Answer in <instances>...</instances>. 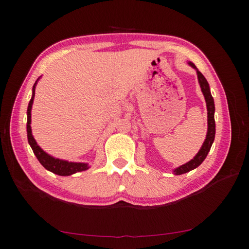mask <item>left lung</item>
<instances>
[{"label": "left lung", "mask_w": 249, "mask_h": 249, "mask_svg": "<svg viewBox=\"0 0 249 249\" xmlns=\"http://www.w3.org/2000/svg\"><path fill=\"white\" fill-rule=\"evenodd\" d=\"M189 65L191 66L192 68H194L196 70L198 83H199L201 91H202L203 97H204V100H206V103H207L208 131H207L206 140H204L202 146L200 148V150L198 151V153L191 160V161H189L187 163L181 165V166L174 169L175 175H182V174L189 173V171L195 169V168L199 166V165L204 161V159L207 158L210 149H211V146H212V143L214 142V137H215V119H214L215 106H214V99L211 95V91H210L209 83L206 80V78H204V76L202 75L200 71L197 69V67L194 64H193L192 62H189Z\"/></svg>", "instance_id": "obj_1"}]
</instances>
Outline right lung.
Masks as SVG:
<instances>
[{"label": "right lung", "instance_id": "obj_1", "mask_svg": "<svg viewBox=\"0 0 249 249\" xmlns=\"http://www.w3.org/2000/svg\"><path fill=\"white\" fill-rule=\"evenodd\" d=\"M41 78V76H40ZM40 78H38L35 82L34 86H33L32 89V98L29 103V107H27V123H26V132H27V141H29L30 146L32 148L33 152L38 159V161L45 167L47 170L51 171V173L58 175V176H71L75 173H79V171H84L89 168V165L87 163H78V162H69L65 161V160H60L57 158H54L50 156L45 150L38 146L37 142L35 141L34 136L32 134V107L33 102H34V97H35V88L37 85V82L39 81Z\"/></svg>", "mask_w": 249, "mask_h": 249}]
</instances>
